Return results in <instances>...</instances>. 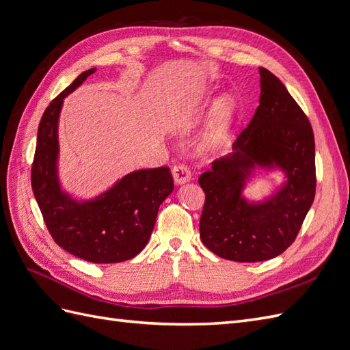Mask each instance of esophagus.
Returning <instances> with one entry per match:
<instances>
[{
    "label": "esophagus",
    "instance_id": "34e87169",
    "mask_svg": "<svg viewBox=\"0 0 350 350\" xmlns=\"http://www.w3.org/2000/svg\"><path fill=\"white\" fill-rule=\"evenodd\" d=\"M172 176H174L176 184H184V183L189 181V178H191V172H189V167L187 165L176 163L172 167Z\"/></svg>",
    "mask_w": 350,
    "mask_h": 350
}]
</instances>
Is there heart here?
Returning <instances> with one entry per match:
<instances>
[{"instance_id": "obj_1", "label": "heart", "mask_w": 350, "mask_h": 350, "mask_svg": "<svg viewBox=\"0 0 350 350\" xmlns=\"http://www.w3.org/2000/svg\"><path fill=\"white\" fill-rule=\"evenodd\" d=\"M230 111V102L228 99H221L216 105V109L213 116H211V121L207 131L204 133L203 140H201V150L206 153H211L217 150V147L221 143V139H224V133H225V122Z\"/></svg>"}]
</instances>
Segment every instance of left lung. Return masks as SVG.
Wrapping results in <instances>:
<instances>
[{
  "label": "left lung",
  "instance_id": "8db88e82",
  "mask_svg": "<svg viewBox=\"0 0 350 350\" xmlns=\"http://www.w3.org/2000/svg\"><path fill=\"white\" fill-rule=\"evenodd\" d=\"M260 105L234 144L198 178L206 194L200 238L216 256L241 262L278 257L298 237L315 197V143L308 116L283 83L260 68ZM257 163H276L288 183L266 204L248 205L241 185Z\"/></svg>",
  "mask_w": 350,
  "mask_h": 350
}]
</instances>
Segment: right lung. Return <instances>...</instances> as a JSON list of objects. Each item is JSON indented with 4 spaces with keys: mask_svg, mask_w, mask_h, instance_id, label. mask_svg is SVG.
I'll return each instance as SVG.
<instances>
[{
    "mask_svg": "<svg viewBox=\"0 0 350 350\" xmlns=\"http://www.w3.org/2000/svg\"><path fill=\"white\" fill-rule=\"evenodd\" d=\"M93 72L94 68L81 72L42 115L31 189L49 234L61 248L90 262H121L135 257L149 242L159 206L174 189V178L166 166L142 169L93 201L77 203L62 194L55 167L59 109L62 99Z\"/></svg>",
    "mask_w": 350,
    "mask_h": 350,
    "instance_id": "right-lung-1",
    "label": "right lung"
}]
</instances>
